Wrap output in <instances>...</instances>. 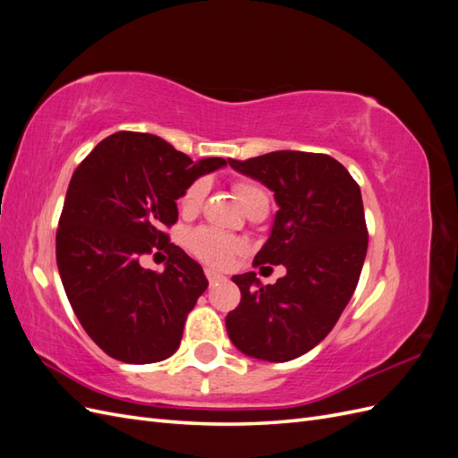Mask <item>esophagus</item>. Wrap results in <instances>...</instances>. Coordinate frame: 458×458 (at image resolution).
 <instances>
[{
	"label": "esophagus",
	"mask_w": 458,
	"mask_h": 458,
	"mask_svg": "<svg viewBox=\"0 0 458 458\" xmlns=\"http://www.w3.org/2000/svg\"><path fill=\"white\" fill-rule=\"evenodd\" d=\"M206 279H208V283H210V284H216V283L225 281V276L221 275V273H217V271H214V269H206Z\"/></svg>",
	"instance_id": "esophagus-1"
}]
</instances>
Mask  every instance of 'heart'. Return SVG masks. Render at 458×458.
Returning a JSON list of instances; mask_svg holds the SVG:
<instances>
[{"label":"heart","mask_w":458,"mask_h":458,"mask_svg":"<svg viewBox=\"0 0 458 458\" xmlns=\"http://www.w3.org/2000/svg\"><path fill=\"white\" fill-rule=\"evenodd\" d=\"M259 191L261 187L250 182L234 183V192H237V199L242 204V208L254 195H258ZM204 192H206V183L202 179L191 183L185 189L182 199H179V210L183 214H195L204 199ZM187 246L199 259L210 263V266H216V267L227 266V263L233 259V256L239 254L242 248L241 241L210 227H199L195 231H191L187 234Z\"/></svg>","instance_id":"1"}]
</instances>
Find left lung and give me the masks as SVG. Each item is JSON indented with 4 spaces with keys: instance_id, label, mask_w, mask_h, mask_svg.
<instances>
[{
    "instance_id": "1",
    "label": "left lung",
    "mask_w": 458,
    "mask_h": 458,
    "mask_svg": "<svg viewBox=\"0 0 458 458\" xmlns=\"http://www.w3.org/2000/svg\"><path fill=\"white\" fill-rule=\"evenodd\" d=\"M227 160L271 189L279 204L254 266L286 267L266 286L254 271L233 276L241 303L225 317L227 335L244 355L284 363L313 350L355 293L369 244L361 189L338 160L317 152Z\"/></svg>"
}]
</instances>
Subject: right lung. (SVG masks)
Masks as SVG:
<instances>
[{"label": "right lung", "instance_id": "obj_1", "mask_svg": "<svg viewBox=\"0 0 458 458\" xmlns=\"http://www.w3.org/2000/svg\"><path fill=\"white\" fill-rule=\"evenodd\" d=\"M224 158L192 162L162 137L118 131L72 174L57 229V266L68 301L89 338L122 363L175 353L189 311L208 288L202 267L170 242L185 189ZM155 247L162 274L139 266Z\"/></svg>", "mask_w": 458, "mask_h": 458}]
</instances>
